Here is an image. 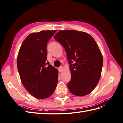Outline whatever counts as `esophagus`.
<instances>
[{"label": "esophagus", "mask_w": 123, "mask_h": 123, "mask_svg": "<svg viewBox=\"0 0 123 123\" xmlns=\"http://www.w3.org/2000/svg\"><path fill=\"white\" fill-rule=\"evenodd\" d=\"M63 70H64V68L62 66L59 67V68H58V71L59 72V73H61V72L63 71Z\"/></svg>", "instance_id": "obj_1"}]
</instances>
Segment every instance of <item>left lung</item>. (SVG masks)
I'll return each instance as SVG.
<instances>
[{
	"mask_svg": "<svg viewBox=\"0 0 123 123\" xmlns=\"http://www.w3.org/2000/svg\"><path fill=\"white\" fill-rule=\"evenodd\" d=\"M54 38L67 53L71 77L67 84L70 92L79 97L89 94L99 81L103 64L97 42L87 33L74 30H60Z\"/></svg>",
	"mask_w": 123,
	"mask_h": 123,
	"instance_id": "left-lung-1",
	"label": "left lung"
}]
</instances>
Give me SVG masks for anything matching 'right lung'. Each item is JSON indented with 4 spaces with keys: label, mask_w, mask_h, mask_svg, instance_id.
<instances>
[{
    "label": "right lung",
    "mask_w": 123,
    "mask_h": 123,
    "mask_svg": "<svg viewBox=\"0 0 123 123\" xmlns=\"http://www.w3.org/2000/svg\"><path fill=\"white\" fill-rule=\"evenodd\" d=\"M56 31L30 34L18 54L17 68L22 84L30 93L39 99L51 96L58 82L57 69L46 62L47 43Z\"/></svg>",
    "instance_id": "1"
}]
</instances>
